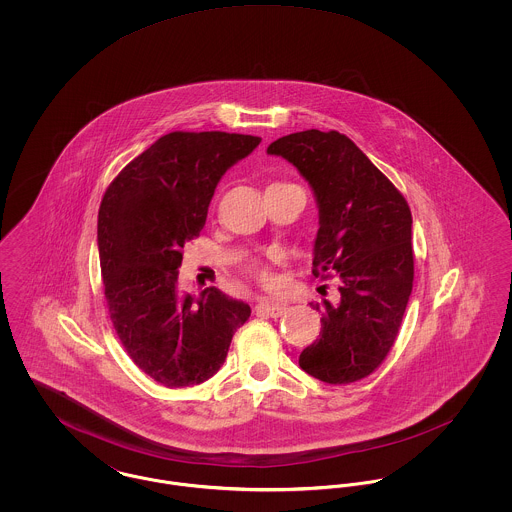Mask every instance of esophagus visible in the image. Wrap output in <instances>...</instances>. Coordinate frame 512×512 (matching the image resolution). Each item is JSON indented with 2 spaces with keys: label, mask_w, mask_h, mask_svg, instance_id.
Masks as SVG:
<instances>
[{
  "label": "esophagus",
  "mask_w": 512,
  "mask_h": 512,
  "mask_svg": "<svg viewBox=\"0 0 512 512\" xmlns=\"http://www.w3.org/2000/svg\"><path fill=\"white\" fill-rule=\"evenodd\" d=\"M257 315H267V317H280L286 311V303L282 301H270V299H263L257 303L255 307Z\"/></svg>",
  "instance_id": "esophagus-1"
}]
</instances>
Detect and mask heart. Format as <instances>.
<instances>
[{"label": "heart", "mask_w": 512, "mask_h": 512, "mask_svg": "<svg viewBox=\"0 0 512 512\" xmlns=\"http://www.w3.org/2000/svg\"><path fill=\"white\" fill-rule=\"evenodd\" d=\"M270 259L274 261V259H278V255H274V253H272V255H270ZM251 268H253V272H255V274H257V276H259V278L263 280V282H268V280H270V276H268L267 270L261 267L259 263H253V265H251Z\"/></svg>", "instance_id": "obj_1"}]
</instances>
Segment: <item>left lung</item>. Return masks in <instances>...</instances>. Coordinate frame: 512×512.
Here are the masks:
<instances>
[{
	"mask_svg": "<svg viewBox=\"0 0 512 512\" xmlns=\"http://www.w3.org/2000/svg\"><path fill=\"white\" fill-rule=\"evenodd\" d=\"M284 157L309 182L318 207L313 274L340 276L338 301L322 299L320 338L299 366L326 384L357 382L390 353L413 292V217L405 197L340 132L305 130L278 138Z\"/></svg>",
	"mask_w": 512,
	"mask_h": 512,
	"instance_id": "1",
	"label": "left lung"
}]
</instances>
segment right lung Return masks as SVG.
<instances>
[{
	"label": "right lung",
	"mask_w": 512,
	"mask_h": 512,
	"mask_svg": "<svg viewBox=\"0 0 512 512\" xmlns=\"http://www.w3.org/2000/svg\"><path fill=\"white\" fill-rule=\"evenodd\" d=\"M259 136L171 132L111 182L98 215L99 265L109 317L126 353L165 388L217 374L249 305L217 288H178L182 249L205 226L224 172Z\"/></svg>",
	"instance_id": "add662e5"
}]
</instances>
